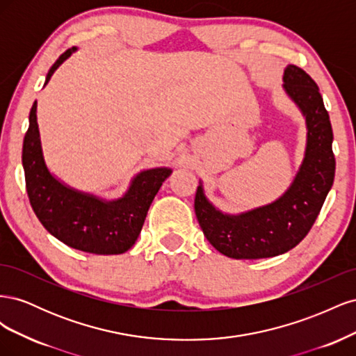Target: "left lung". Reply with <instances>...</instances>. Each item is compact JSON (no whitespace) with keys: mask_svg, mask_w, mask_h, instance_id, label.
<instances>
[{"mask_svg":"<svg viewBox=\"0 0 356 356\" xmlns=\"http://www.w3.org/2000/svg\"><path fill=\"white\" fill-rule=\"evenodd\" d=\"M282 80L284 92L306 122L305 156L288 188L263 207L229 213L207 197L199 179L195 211L203 234L215 250L236 260L276 257L293 250L312 229L334 182L332 129L319 88L296 65L284 70Z\"/></svg>","mask_w":356,"mask_h":356,"instance_id":"1","label":"left lung"}]
</instances>
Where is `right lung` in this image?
Instances as JSON below:
<instances>
[{"label": "right lung", "instance_id": "obj_1", "mask_svg": "<svg viewBox=\"0 0 356 356\" xmlns=\"http://www.w3.org/2000/svg\"><path fill=\"white\" fill-rule=\"evenodd\" d=\"M77 50L68 49L59 56L49 70L44 86ZM22 166L31 207L44 229L74 250L99 255H115L131 250L157 191L172 174L168 166L139 170L117 199H105L68 186L50 172L46 163L37 122V101L29 113Z\"/></svg>", "mask_w": 356, "mask_h": 356}]
</instances>
